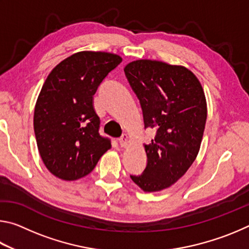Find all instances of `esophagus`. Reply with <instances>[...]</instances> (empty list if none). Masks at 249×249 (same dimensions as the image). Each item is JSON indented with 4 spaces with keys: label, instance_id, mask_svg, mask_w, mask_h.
Wrapping results in <instances>:
<instances>
[{
    "label": "esophagus",
    "instance_id": "34e87169",
    "mask_svg": "<svg viewBox=\"0 0 249 249\" xmlns=\"http://www.w3.org/2000/svg\"><path fill=\"white\" fill-rule=\"evenodd\" d=\"M119 142H120V146L121 147H123V148H125L126 146H127V144H128V137H127V135L126 134H124L123 136H122L120 140H119Z\"/></svg>",
    "mask_w": 249,
    "mask_h": 249
}]
</instances>
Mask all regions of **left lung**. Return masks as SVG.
Returning a JSON list of instances; mask_svg holds the SVG:
<instances>
[{
    "mask_svg": "<svg viewBox=\"0 0 249 249\" xmlns=\"http://www.w3.org/2000/svg\"><path fill=\"white\" fill-rule=\"evenodd\" d=\"M124 72L140 100L145 128L156 130L145 145L146 168L130 178L146 192L161 191L187 172L199 153L208 113L203 88L189 69L162 61H132Z\"/></svg>",
    "mask_w": 249,
    "mask_h": 249,
    "instance_id": "8db88e82",
    "label": "left lung"
}]
</instances>
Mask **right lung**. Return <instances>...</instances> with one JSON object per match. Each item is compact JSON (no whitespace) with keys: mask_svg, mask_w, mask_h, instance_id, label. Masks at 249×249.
Returning <instances> with one entry per match:
<instances>
[{"mask_svg":"<svg viewBox=\"0 0 249 249\" xmlns=\"http://www.w3.org/2000/svg\"><path fill=\"white\" fill-rule=\"evenodd\" d=\"M122 62L102 52L73 53L48 74L37 99L34 130L40 157L53 176L72 181L89 175L111 140L99 133L93 95Z\"/></svg>","mask_w":249,"mask_h":249,"instance_id":"1","label":"right lung"}]
</instances>
